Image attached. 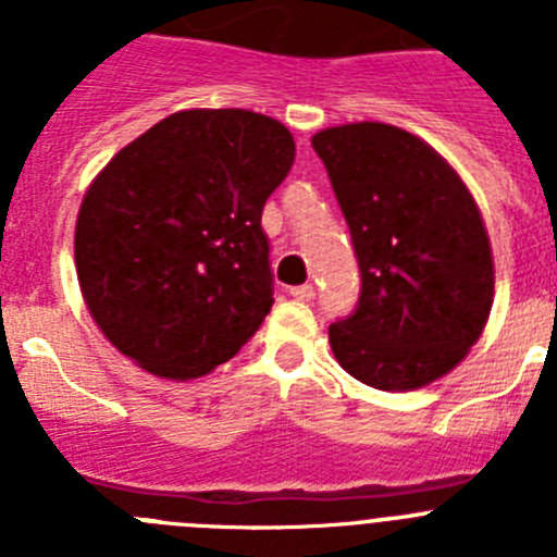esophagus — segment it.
Segmentation results:
<instances>
[{
    "label": "esophagus",
    "instance_id": "34e87169",
    "mask_svg": "<svg viewBox=\"0 0 557 557\" xmlns=\"http://www.w3.org/2000/svg\"><path fill=\"white\" fill-rule=\"evenodd\" d=\"M289 295H293V298H298V301H312L314 287H312V284H301V287L289 289Z\"/></svg>",
    "mask_w": 557,
    "mask_h": 557
}]
</instances>
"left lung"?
Listing matches in <instances>:
<instances>
[{"instance_id":"left-lung-1","label":"left lung","mask_w":557,"mask_h":557,"mask_svg":"<svg viewBox=\"0 0 557 557\" xmlns=\"http://www.w3.org/2000/svg\"><path fill=\"white\" fill-rule=\"evenodd\" d=\"M354 253L359 304L329 326L334 359L376 391H418L471 351L494 304V253L455 166L416 133L348 122L312 136Z\"/></svg>"}]
</instances>
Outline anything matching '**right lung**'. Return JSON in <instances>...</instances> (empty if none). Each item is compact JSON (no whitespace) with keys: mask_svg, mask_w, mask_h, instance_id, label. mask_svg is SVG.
Returning a JSON list of instances; mask_svg holds the SVG:
<instances>
[{"mask_svg":"<svg viewBox=\"0 0 557 557\" xmlns=\"http://www.w3.org/2000/svg\"><path fill=\"white\" fill-rule=\"evenodd\" d=\"M293 133L245 108L170 113L100 170L75 225L83 301L141 371L186 382L228 362L273 307L262 209Z\"/></svg>","mask_w":557,"mask_h":557,"instance_id":"right-lung-1","label":"right lung"}]
</instances>
